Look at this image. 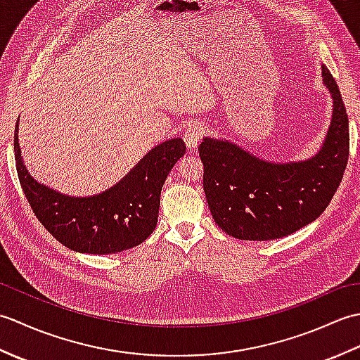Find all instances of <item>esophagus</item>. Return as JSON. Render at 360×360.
Returning <instances> with one entry per match:
<instances>
[{
  "instance_id": "34e87169",
  "label": "esophagus",
  "mask_w": 360,
  "mask_h": 360,
  "mask_svg": "<svg viewBox=\"0 0 360 360\" xmlns=\"http://www.w3.org/2000/svg\"><path fill=\"white\" fill-rule=\"evenodd\" d=\"M202 134H204V127L201 124L190 125L184 133V142L187 145V148L195 150L198 147V143L201 142Z\"/></svg>"
}]
</instances>
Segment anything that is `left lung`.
<instances>
[{"mask_svg": "<svg viewBox=\"0 0 360 360\" xmlns=\"http://www.w3.org/2000/svg\"><path fill=\"white\" fill-rule=\"evenodd\" d=\"M323 86L333 98L328 131L319 151L303 160L274 162L227 139L204 137V193L218 227L238 240L269 241L316 221L347 168L348 116L338 83L322 65Z\"/></svg>", "mask_w": 360, "mask_h": 360, "instance_id": "1", "label": "left lung"}]
</instances>
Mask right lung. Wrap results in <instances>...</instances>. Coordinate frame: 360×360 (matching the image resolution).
I'll return each mask as SVG.
<instances>
[{
	"label": "right lung",
	"mask_w": 360,
	"mask_h": 360,
	"mask_svg": "<svg viewBox=\"0 0 360 360\" xmlns=\"http://www.w3.org/2000/svg\"><path fill=\"white\" fill-rule=\"evenodd\" d=\"M13 151L22 192L53 238L80 254L108 255L139 246L155 231L160 190L174 164L186 155V143L181 137L159 143L117 184L91 196L57 192L29 173L21 156L18 122Z\"/></svg>",
	"instance_id": "add662e5"
}]
</instances>
